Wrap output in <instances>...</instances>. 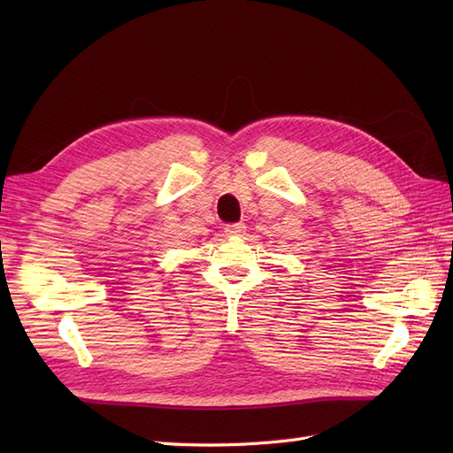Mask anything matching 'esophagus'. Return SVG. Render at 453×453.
<instances>
[{
    "instance_id": "esophagus-1",
    "label": "esophagus",
    "mask_w": 453,
    "mask_h": 453,
    "mask_svg": "<svg viewBox=\"0 0 453 453\" xmlns=\"http://www.w3.org/2000/svg\"><path fill=\"white\" fill-rule=\"evenodd\" d=\"M245 228L248 226H245L243 223H230L225 226V232H226V236H243Z\"/></svg>"
}]
</instances>
